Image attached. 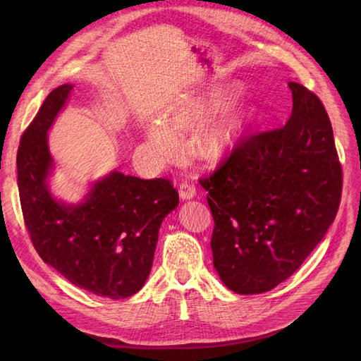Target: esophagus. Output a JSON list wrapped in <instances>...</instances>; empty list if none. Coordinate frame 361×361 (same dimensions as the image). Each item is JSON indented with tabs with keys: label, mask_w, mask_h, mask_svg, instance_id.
Returning <instances> with one entry per match:
<instances>
[{
	"label": "esophagus",
	"mask_w": 361,
	"mask_h": 361,
	"mask_svg": "<svg viewBox=\"0 0 361 361\" xmlns=\"http://www.w3.org/2000/svg\"><path fill=\"white\" fill-rule=\"evenodd\" d=\"M179 195H180L182 200H191V199H194V195H195L194 185H191L190 182H183L180 185V188H179Z\"/></svg>",
	"instance_id": "obj_1"
}]
</instances>
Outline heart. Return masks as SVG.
Wrapping results in <instances>:
<instances>
[{
    "instance_id": "1",
    "label": "heart",
    "mask_w": 361,
    "mask_h": 361,
    "mask_svg": "<svg viewBox=\"0 0 361 361\" xmlns=\"http://www.w3.org/2000/svg\"><path fill=\"white\" fill-rule=\"evenodd\" d=\"M241 94V87L228 84L221 89H216L203 99L192 101L183 108H179L169 117L167 123H150L146 130V137L155 157L161 159L173 158L179 150L178 138L174 134L202 126L215 113L235 104ZM256 116L257 111L253 105L231 108L224 116L202 130L197 138L199 154L207 159L221 158L238 145V141L255 123Z\"/></svg>"
}]
</instances>
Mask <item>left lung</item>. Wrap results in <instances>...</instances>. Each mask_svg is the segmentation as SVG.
Segmentation results:
<instances>
[{
    "label": "left lung",
    "instance_id": "1",
    "mask_svg": "<svg viewBox=\"0 0 361 361\" xmlns=\"http://www.w3.org/2000/svg\"><path fill=\"white\" fill-rule=\"evenodd\" d=\"M292 114L280 129L239 143L221 167L200 179L214 216V267L241 295L289 279L334 221L342 167L319 97L289 82Z\"/></svg>",
    "mask_w": 361,
    "mask_h": 361
}]
</instances>
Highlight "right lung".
I'll return each instance as SVG.
<instances>
[{
  "label": "right lung",
  "instance_id": "obj_1",
  "mask_svg": "<svg viewBox=\"0 0 361 361\" xmlns=\"http://www.w3.org/2000/svg\"><path fill=\"white\" fill-rule=\"evenodd\" d=\"M72 84L54 89L18 149V188L31 243L45 264L72 285L120 300L150 274L159 227L179 204L167 179H140L117 170L90 185L78 203L54 197L48 130L66 105Z\"/></svg>",
  "mask_w": 361,
  "mask_h": 361
}]
</instances>
